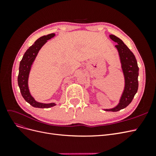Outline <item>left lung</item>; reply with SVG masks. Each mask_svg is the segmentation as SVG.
<instances>
[{
	"mask_svg": "<svg viewBox=\"0 0 156 156\" xmlns=\"http://www.w3.org/2000/svg\"><path fill=\"white\" fill-rule=\"evenodd\" d=\"M109 37L118 44L115 45L120 57L121 68L124 77V88L118 105L111 108H103L105 111L116 112L126 108L133 100L137 92L139 68L133 53L122 40L111 34Z\"/></svg>",
	"mask_w": 156,
	"mask_h": 156,
	"instance_id": "left-lung-1",
	"label": "left lung"
}]
</instances>
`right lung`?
Listing matches in <instances>:
<instances>
[{"label": "right lung", "instance_id": "obj_1", "mask_svg": "<svg viewBox=\"0 0 156 156\" xmlns=\"http://www.w3.org/2000/svg\"><path fill=\"white\" fill-rule=\"evenodd\" d=\"M55 36V34L52 33L47 36L40 37L34 42V44L27 50L20 62L17 78L18 85L20 88L21 95L25 100L34 107L44 108H50L56 105L55 103H44L36 101L34 97L31 95L29 88V77L32 65L34 62L41 48L48 42V40L51 39Z\"/></svg>", "mask_w": 156, "mask_h": 156}]
</instances>
